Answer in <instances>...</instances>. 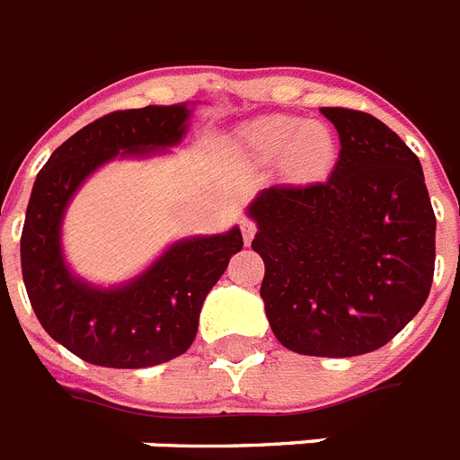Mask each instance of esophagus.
Wrapping results in <instances>:
<instances>
[{"mask_svg":"<svg viewBox=\"0 0 460 460\" xmlns=\"http://www.w3.org/2000/svg\"><path fill=\"white\" fill-rule=\"evenodd\" d=\"M241 231H243L245 243H251L252 236H255V231H258V226H255V222H252V219L243 217V219H241Z\"/></svg>","mask_w":460,"mask_h":460,"instance_id":"obj_1","label":"esophagus"}]
</instances>
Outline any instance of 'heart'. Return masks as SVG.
I'll return each mask as SVG.
<instances>
[{
  "instance_id": "obj_1",
  "label": "heart",
  "mask_w": 460,
  "mask_h": 460,
  "mask_svg": "<svg viewBox=\"0 0 460 460\" xmlns=\"http://www.w3.org/2000/svg\"><path fill=\"white\" fill-rule=\"evenodd\" d=\"M241 143L262 159L287 155L288 169L294 173L320 172L329 159V140L320 126L287 114H272L245 124Z\"/></svg>"
}]
</instances>
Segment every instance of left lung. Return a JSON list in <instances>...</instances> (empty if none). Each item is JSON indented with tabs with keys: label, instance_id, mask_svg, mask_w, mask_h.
<instances>
[{
	"label": "left lung",
	"instance_id": "obj_1",
	"mask_svg": "<svg viewBox=\"0 0 460 460\" xmlns=\"http://www.w3.org/2000/svg\"><path fill=\"white\" fill-rule=\"evenodd\" d=\"M341 153L329 179L272 186L251 202L260 296L274 336L294 353L363 356L425 305L437 219L420 159L379 119L322 107Z\"/></svg>",
	"mask_w": 460,
	"mask_h": 460
}]
</instances>
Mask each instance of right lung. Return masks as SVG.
<instances>
[{
	"instance_id": "1",
	"label": "right lung",
	"mask_w": 460,
	"mask_h": 460,
	"mask_svg": "<svg viewBox=\"0 0 460 460\" xmlns=\"http://www.w3.org/2000/svg\"><path fill=\"white\" fill-rule=\"evenodd\" d=\"M193 110L188 104L111 111L66 143L40 169L21 234V270L40 324L85 363L150 367L190 349L200 307L243 248L241 229L181 238L146 272L121 287H93L68 270L61 222L83 181L114 157H147L179 146Z\"/></svg>"
}]
</instances>
